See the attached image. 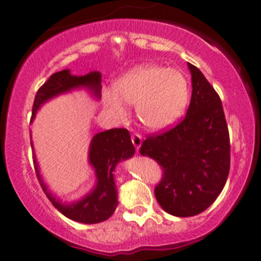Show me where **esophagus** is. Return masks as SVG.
<instances>
[{
	"mask_svg": "<svg viewBox=\"0 0 261 261\" xmlns=\"http://www.w3.org/2000/svg\"><path fill=\"white\" fill-rule=\"evenodd\" d=\"M131 141H133L134 146L136 147V150H139L142 144V138L139 135V134H133V135H131Z\"/></svg>",
	"mask_w": 261,
	"mask_h": 261,
	"instance_id": "obj_1",
	"label": "esophagus"
}]
</instances>
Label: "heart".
<instances>
[{"instance_id":"b5f03b06","label":"heart","mask_w":261,"mask_h":261,"mask_svg":"<svg viewBox=\"0 0 261 261\" xmlns=\"http://www.w3.org/2000/svg\"><path fill=\"white\" fill-rule=\"evenodd\" d=\"M114 94L103 95L106 106L117 116L126 114L123 102L135 105L144 127L160 131L172 125L188 105L189 82L179 70L155 64L131 68L114 82Z\"/></svg>"}]
</instances>
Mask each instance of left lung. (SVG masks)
<instances>
[{
    "mask_svg": "<svg viewBox=\"0 0 261 261\" xmlns=\"http://www.w3.org/2000/svg\"><path fill=\"white\" fill-rule=\"evenodd\" d=\"M193 94L185 117L170 130L149 135L140 153L158 161L164 176L155 188L160 206L174 216L202 213L221 193L230 170V139L218 92L188 64Z\"/></svg>",
    "mask_w": 261,
    "mask_h": 261,
    "instance_id": "8db88e82",
    "label": "left lung"
}]
</instances>
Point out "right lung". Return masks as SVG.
I'll use <instances>...</instances> for the list:
<instances>
[{"instance_id": "1", "label": "right lung", "mask_w": 261, "mask_h": 261, "mask_svg": "<svg viewBox=\"0 0 261 261\" xmlns=\"http://www.w3.org/2000/svg\"><path fill=\"white\" fill-rule=\"evenodd\" d=\"M86 87L95 97L101 96V73L92 71L84 76L71 75L70 70H62L54 73L38 89L35 96L32 119L36 116L37 110L46 101L55 96L71 90ZM32 146V142H31ZM34 147V146H32ZM135 153V147L131 142L130 134L126 128H111L98 133L92 138L90 144L89 161L96 172V186L94 190L77 201L61 202L48 191L47 186L41 179L38 164L35 158V171L40 180L41 188L55 207L64 214L66 218L84 224H97L105 221L114 214L117 204V190L114 181V170L117 163L131 158Z\"/></svg>"}]
</instances>
